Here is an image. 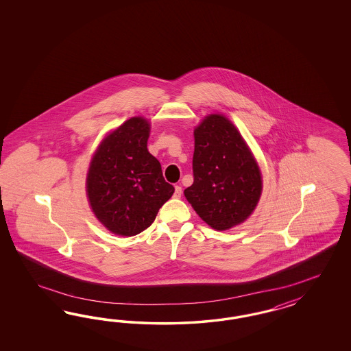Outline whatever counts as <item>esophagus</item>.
<instances>
[{"label":"esophagus","instance_id":"1","mask_svg":"<svg viewBox=\"0 0 351 351\" xmlns=\"http://www.w3.org/2000/svg\"><path fill=\"white\" fill-rule=\"evenodd\" d=\"M181 194H182V189H181V186L176 185V186H175V193H173V197L179 199V198L181 197Z\"/></svg>","mask_w":351,"mask_h":351}]
</instances>
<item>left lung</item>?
Masks as SVG:
<instances>
[{"label": "left lung", "instance_id": "8db88e82", "mask_svg": "<svg viewBox=\"0 0 351 351\" xmlns=\"http://www.w3.org/2000/svg\"><path fill=\"white\" fill-rule=\"evenodd\" d=\"M194 182L186 201L215 230H229L254 213L263 193V173L233 122L213 113L194 128Z\"/></svg>", "mask_w": 351, "mask_h": 351}]
</instances>
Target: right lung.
Masks as SVG:
<instances>
[{"label":"right lung","instance_id":"right-lung-1","mask_svg":"<svg viewBox=\"0 0 351 351\" xmlns=\"http://www.w3.org/2000/svg\"><path fill=\"white\" fill-rule=\"evenodd\" d=\"M150 121L136 116L109 131L99 143L86 173L93 213L110 233L132 237L154 221L175 188L160 160L149 153Z\"/></svg>","mask_w":351,"mask_h":351}]
</instances>
